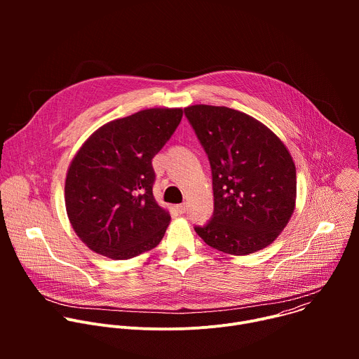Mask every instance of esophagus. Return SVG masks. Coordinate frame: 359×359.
Here are the masks:
<instances>
[{"label": "esophagus", "instance_id": "esophagus-1", "mask_svg": "<svg viewBox=\"0 0 359 359\" xmlns=\"http://www.w3.org/2000/svg\"><path fill=\"white\" fill-rule=\"evenodd\" d=\"M176 210H177L180 215H184V213H186V210H187V203L177 204V206H176Z\"/></svg>", "mask_w": 359, "mask_h": 359}]
</instances>
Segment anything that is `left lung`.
<instances>
[{
    "label": "left lung",
    "instance_id": "8db88e82",
    "mask_svg": "<svg viewBox=\"0 0 359 359\" xmlns=\"http://www.w3.org/2000/svg\"><path fill=\"white\" fill-rule=\"evenodd\" d=\"M184 114L213 175L215 215L196 233L233 255L266 248L295 209L297 175L287 146L264 123L231 108L191 105Z\"/></svg>",
    "mask_w": 359,
    "mask_h": 359
}]
</instances>
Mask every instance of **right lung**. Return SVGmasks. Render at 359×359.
<instances>
[{
    "label": "right lung",
    "mask_w": 359,
    "mask_h": 359,
    "mask_svg": "<svg viewBox=\"0 0 359 359\" xmlns=\"http://www.w3.org/2000/svg\"><path fill=\"white\" fill-rule=\"evenodd\" d=\"M182 116V108L139 111L102 125L75 153L65 179V208L88 248L129 260L161 243L170 215L153 196L151 159Z\"/></svg>",
    "instance_id": "add662e5"
}]
</instances>
